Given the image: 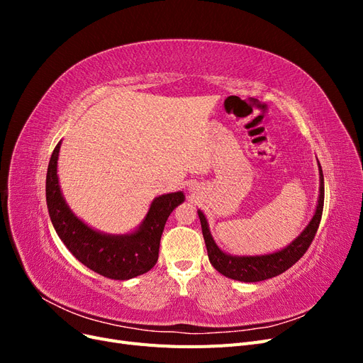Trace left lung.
<instances>
[{
	"label": "left lung",
	"mask_w": 363,
	"mask_h": 363,
	"mask_svg": "<svg viewBox=\"0 0 363 363\" xmlns=\"http://www.w3.org/2000/svg\"><path fill=\"white\" fill-rule=\"evenodd\" d=\"M323 207H324V177H323V169L320 167V199H318L316 211L313 218L311 219V223L307 224V227L303 230L301 235L295 240H292L286 248L271 252V255H262V256L227 255V252H224L215 244V240L211 235V230H208L207 219L204 213L199 211L208 260H211L213 268L218 272H221L223 276L233 280L252 283V281H262V280L276 277L279 274L289 269L292 265H295V263L304 256L307 248L311 247L312 240L316 235V230L321 223Z\"/></svg>",
	"instance_id": "obj_1"
}]
</instances>
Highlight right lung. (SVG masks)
Wrapping results in <instances>:
<instances>
[{
	"label": "right lung",
	"instance_id": "right-lung-1",
	"mask_svg": "<svg viewBox=\"0 0 363 363\" xmlns=\"http://www.w3.org/2000/svg\"><path fill=\"white\" fill-rule=\"evenodd\" d=\"M60 142L54 148L47 171V206L54 230L62 242L84 267L113 280H128L156 265L164 224L175 207L184 201L183 192L164 194L152 200L138 230L128 235H106L86 225L65 201L57 177Z\"/></svg>",
	"mask_w": 363,
	"mask_h": 363
}]
</instances>
